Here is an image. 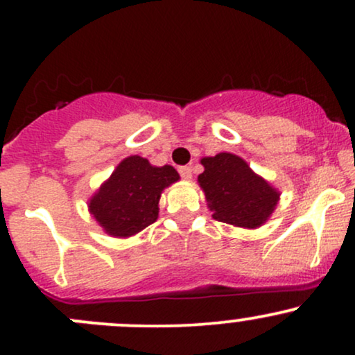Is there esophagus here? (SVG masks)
<instances>
[{"mask_svg": "<svg viewBox=\"0 0 355 355\" xmlns=\"http://www.w3.org/2000/svg\"><path fill=\"white\" fill-rule=\"evenodd\" d=\"M178 172H180L182 178H185V180H191V168H190V166H180V168H178Z\"/></svg>", "mask_w": 355, "mask_h": 355, "instance_id": "34e87169", "label": "esophagus"}]
</instances>
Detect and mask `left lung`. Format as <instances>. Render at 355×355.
<instances>
[{
	"mask_svg": "<svg viewBox=\"0 0 355 355\" xmlns=\"http://www.w3.org/2000/svg\"><path fill=\"white\" fill-rule=\"evenodd\" d=\"M198 185L211 217L240 229H259L274 214L280 191L250 168L242 157L220 152L200 160Z\"/></svg>",
	"mask_w": 355,
	"mask_h": 355,
	"instance_id": "8db88e82",
	"label": "left lung"
}]
</instances>
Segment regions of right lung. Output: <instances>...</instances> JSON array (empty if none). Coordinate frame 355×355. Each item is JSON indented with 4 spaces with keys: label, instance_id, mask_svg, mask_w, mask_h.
Here are the masks:
<instances>
[{
    "label": "right lung",
    "instance_id": "obj_1",
    "mask_svg": "<svg viewBox=\"0 0 355 355\" xmlns=\"http://www.w3.org/2000/svg\"><path fill=\"white\" fill-rule=\"evenodd\" d=\"M178 180L172 165L155 166L130 155L89 197L88 211L110 237H133L158 218L162 191Z\"/></svg>",
    "mask_w": 355,
    "mask_h": 355
}]
</instances>
